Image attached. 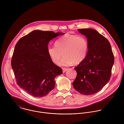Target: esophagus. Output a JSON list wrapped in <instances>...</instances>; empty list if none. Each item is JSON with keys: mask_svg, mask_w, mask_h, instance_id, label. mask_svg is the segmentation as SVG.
I'll use <instances>...</instances> for the list:
<instances>
[{"mask_svg": "<svg viewBox=\"0 0 124 124\" xmlns=\"http://www.w3.org/2000/svg\"><path fill=\"white\" fill-rule=\"evenodd\" d=\"M63 70V73H65L68 70V69H66V68H63L62 69Z\"/></svg>", "mask_w": 124, "mask_h": 124, "instance_id": "obj_1", "label": "esophagus"}]
</instances>
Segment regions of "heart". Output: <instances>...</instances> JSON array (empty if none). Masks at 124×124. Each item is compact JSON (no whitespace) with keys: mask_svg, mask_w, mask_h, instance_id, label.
Instances as JSON below:
<instances>
[{"mask_svg":"<svg viewBox=\"0 0 124 124\" xmlns=\"http://www.w3.org/2000/svg\"><path fill=\"white\" fill-rule=\"evenodd\" d=\"M55 47H49L48 53L52 61L60 65L69 66L73 63L79 64L86 58L89 49L87 39L84 36L67 33L57 39Z\"/></svg>","mask_w":124,"mask_h":124,"instance_id":"obj_1","label":"heart"}]
</instances>
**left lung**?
I'll use <instances>...</instances> for the list:
<instances>
[{"instance_id":"left-lung-1","label":"left lung","mask_w":124,"mask_h":124,"mask_svg":"<svg viewBox=\"0 0 124 124\" xmlns=\"http://www.w3.org/2000/svg\"><path fill=\"white\" fill-rule=\"evenodd\" d=\"M87 38L89 49L84 60L74 68L77 76L72 83L75 90L84 95L98 92L108 83L114 58L109 41L92 29H78Z\"/></svg>"}]
</instances>
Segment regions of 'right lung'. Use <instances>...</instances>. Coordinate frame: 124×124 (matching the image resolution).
I'll list each match as a JSON object with an SVG mask.
<instances>
[{"label": "right lung", "mask_w": 124, "mask_h": 124, "mask_svg": "<svg viewBox=\"0 0 124 124\" xmlns=\"http://www.w3.org/2000/svg\"><path fill=\"white\" fill-rule=\"evenodd\" d=\"M64 34L34 30L22 37L16 43L12 67L17 84L29 94L42 97L54 89L55 78L63 72L50 57L48 45L53 38Z\"/></svg>", "instance_id": "add662e5"}]
</instances>
